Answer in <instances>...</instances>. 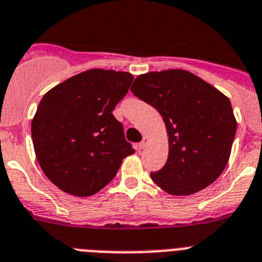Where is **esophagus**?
I'll use <instances>...</instances> for the list:
<instances>
[{
    "label": "esophagus",
    "instance_id": "obj_1",
    "mask_svg": "<svg viewBox=\"0 0 262 262\" xmlns=\"http://www.w3.org/2000/svg\"><path fill=\"white\" fill-rule=\"evenodd\" d=\"M148 142H149L148 137H144V138H142V141L140 142V144H138V148H140V149H144V148H145V146L148 145Z\"/></svg>",
    "mask_w": 262,
    "mask_h": 262
}]
</instances>
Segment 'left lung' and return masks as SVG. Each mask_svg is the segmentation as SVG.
Returning <instances> with one entry per match:
<instances>
[{
	"instance_id": "8db88e82",
	"label": "left lung",
	"mask_w": 262,
	"mask_h": 262,
	"mask_svg": "<svg viewBox=\"0 0 262 262\" xmlns=\"http://www.w3.org/2000/svg\"><path fill=\"white\" fill-rule=\"evenodd\" d=\"M132 93L164 120L167 163L150 178L171 195L187 196L215 182L227 165L237 130L230 99L186 70L138 75Z\"/></svg>"
}]
</instances>
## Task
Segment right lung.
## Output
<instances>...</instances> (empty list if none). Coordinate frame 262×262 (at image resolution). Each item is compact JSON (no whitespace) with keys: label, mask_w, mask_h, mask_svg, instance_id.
<instances>
[{"label":"right lung","mask_w":262,"mask_h":262,"mask_svg":"<svg viewBox=\"0 0 262 262\" xmlns=\"http://www.w3.org/2000/svg\"><path fill=\"white\" fill-rule=\"evenodd\" d=\"M132 80L129 72L87 70L41 98L32 120V141L42 172L57 188L91 196L135 153L112 113Z\"/></svg>","instance_id":"add662e5"}]
</instances>
